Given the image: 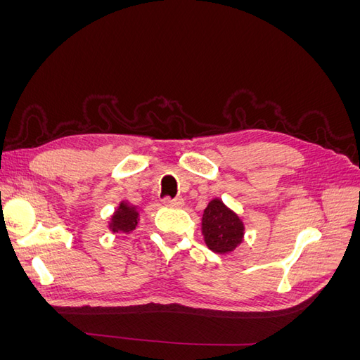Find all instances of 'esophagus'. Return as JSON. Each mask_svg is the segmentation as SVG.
<instances>
[{
	"instance_id": "esophagus-1",
	"label": "esophagus",
	"mask_w": 360,
	"mask_h": 360,
	"mask_svg": "<svg viewBox=\"0 0 360 360\" xmlns=\"http://www.w3.org/2000/svg\"><path fill=\"white\" fill-rule=\"evenodd\" d=\"M163 204L168 205V207H177V209H180V207L184 205V201H183V198H174V200L165 198V200H163Z\"/></svg>"
}]
</instances>
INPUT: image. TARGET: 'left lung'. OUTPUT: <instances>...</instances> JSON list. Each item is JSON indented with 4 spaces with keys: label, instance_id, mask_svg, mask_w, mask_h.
<instances>
[{
    "label": "left lung",
    "instance_id": "8db88e82",
    "mask_svg": "<svg viewBox=\"0 0 360 360\" xmlns=\"http://www.w3.org/2000/svg\"><path fill=\"white\" fill-rule=\"evenodd\" d=\"M201 231L210 250L216 254H230L243 242L245 224L222 200L213 198L204 209Z\"/></svg>",
    "mask_w": 360,
    "mask_h": 360
}]
</instances>
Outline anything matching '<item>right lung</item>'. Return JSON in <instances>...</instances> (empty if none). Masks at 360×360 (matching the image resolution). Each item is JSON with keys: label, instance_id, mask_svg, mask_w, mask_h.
<instances>
[{"label": "right lung", "instance_id": "add662e5", "mask_svg": "<svg viewBox=\"0 0 360 360\" xmlns=\"http://www.w3.org/2000/svg\"><path fill=\"white\" fill-rule=\"evenodd\" d=\"M139 221V212L138 207L132 205L127 201H122L118 204L115 212L112 213L110 222H108V228L117 234V233H132Z\"/></svg>", "mask_w": 360, "mask_h": 360}]
</instances>
